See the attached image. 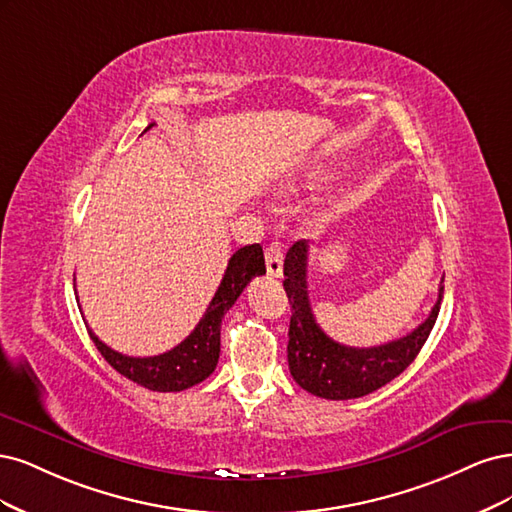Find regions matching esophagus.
<instances>
[{
  "instance_id": "1",
  "label": "esophagus",
  "mask_w": 512,
  "mask_h": 512,
  "mask_svg": "<svg viewBox=\"0 0 512 512\" xmlns=\"http://www.w3.org/2000/svg\"><path fill=\"white\" fill-rule=\"evenodd\" d=\"M266 268L270 276H283V246L272 242L266 249Z\"/></svg>"
}]
</instances>
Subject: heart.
Listing matches in <instances>:
<instances>
[{
    "instance_id": "1",
    "label": "heart",
    "mask_w": 512,
    "mask_h": 512,
    "mask_svg": "<svg viewBox=\"0 0 512 512\" xmlns=\"http://www.w3.org/2000/svg\"><path fill=\"white\" fill-rule=\"evenodd\" d=\"M306 180H308V183H321L323 176L321 174H310Z\"/></svg>"
}]
</instances>
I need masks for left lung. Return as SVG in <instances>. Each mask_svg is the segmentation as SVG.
Returning a JSON list of instances; mask_svg holds the SVG:
<instances>
[{
	"mask_svg": "<svg viewBox=\"0 0 512 512\" xmlns=\"http://www.w3.org/2000/svg\"><path fill=\"white\" fill-rule=\"evenodd\" d=\"M283 287L291 304L287 359L293 381L308 393L325 400H353L381 389L402 374L430 336L438 319L444 287L438 300L415 332L370 349H355L329 338L312 315L308 300V242L298 240L285 257Z\"/></svg>",
	"mask_w": 512,
	"mask_h": 512,
	"instance_id": "left-lung-1",
	"label": "left lung"
}]
</instances>
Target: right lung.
<instances>
[{"label":"right lung","mask_w":512,"mask_h":512,"mask_svg":"<svg viewBox=\"0 0 512 512\" xmlns=\"http://www.w3.org/2000/svg\"><path fill=\"white\" fill-rule=\"evenodd\" d=\"M151 127L153 123L146 129ZM261 274H266V259H263L261 246L249 244L238 249L229 259L221 285L200 323L168 353L155 357H127L110 349L87 327L89 336L108 364L129 381L159 393L189 389L202 383L217 368L221 353V319L240 298L244 287L251 283V278Z\"/></svg>","instance_id":"right-lung-1"}]
</instances>
